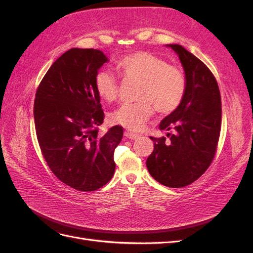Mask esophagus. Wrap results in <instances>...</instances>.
Here are the masks:
<instances>
[{"label": "esophagus", "mask_w": 253, "mask_h": 253, "mask_svg": "<svg viewBox=\"0 0 253 253\" xmlns=\"http://www.w3.org/2000/svg\"><path fill=\"white\" fill-rule=\"evenodd\" d=\"M125 136L126 137V138L132 139V140H135V139H138L139 138V135L138 134H134V133H131V132H126Z\"/></svg>", "instance_id": "obj_1"}]
</instances>
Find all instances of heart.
<instances>
[{
  "label": "heart",
  "mask_w": 253,
  "mask_h": 253,
  "mask_svg": "<svg viewBox=\"0 0 253 253\" xmlns=\"http://www.w3.org/2000/svg\"><path fill=\"white\" fill-rule=\"evenodd\" d=\"M118 71L125 80L140 83L137 95L139 102L122 104L112 114L114 125L138 131L152 116L153 106L159 114H170L178 108L185 96L187 82L183 72L150 52L137 51L122 58ZM95 85L105 101L113 102L117 99L119 84L112 73L99 72Z\"/></svg>",
  "instance_id": "obj_1"
}]
</instances>
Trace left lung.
I'll return each instance as SVG.
<instances>
[{"mask_svg": "<svg viewBox=\"0 0 253 253\" xmlns=\"http://www.w3.org/2000/svg\"><path fill=\"white\" fill-rule=\"evenodd\" d=\"M181 63L186 91L178 108L166 116L159 129L169 139L150 137L154 151L147 159L149 173L170 188H182L205 173L215 155L220 132L221 101L213 74L193 53L179 44H167Z\"/></svg>", "mask_w": 253, "mask_h": 253, "instance_id": "1", "label": "left lung"}]
</instances>
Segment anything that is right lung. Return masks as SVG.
Wrapping results in <instances>:
<instances>
[{"label":"right lung","instance_id":"add662e5","mask_svg":"<svg viewBox=\"0 0 253 253\" xmlns=\"http://www.w3.org/2000/svg\"><path fill=\"white\" fill-rule=\"evenodd\" d=\"M109 59L99 49L71 48L45 74L36 94L34 117L42 154L57 177L78 191L103 187L115 172L114 150L124 129L98 132L104 114L95 79Z\"/></svg>","mask_w":253,"mask_h":253}]
</instances>
